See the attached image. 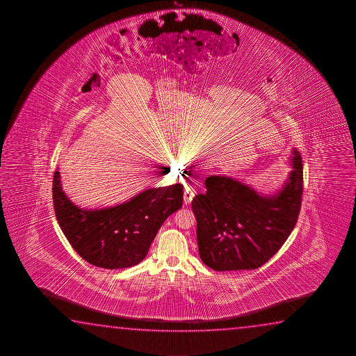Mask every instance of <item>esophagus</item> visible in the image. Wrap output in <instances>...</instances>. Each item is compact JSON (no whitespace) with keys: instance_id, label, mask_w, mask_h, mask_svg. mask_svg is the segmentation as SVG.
Wrapping results in <instances>:
<instances>
[{"instance_id":"obj_1","label":"esophagus","mask_w":356,"mask_h":356,"mask_svg":"<svg viewBox=\"0 0 356 356\" xmlns=\"http://www.w3.org/2000/svg\"><path fill=\"white\" fill-rule=\"evenodd\" d=\"M195 195H196V188L193 186H186L185 192H184V203H185V206L191 204Z\"/></svg>"}]
</instances>
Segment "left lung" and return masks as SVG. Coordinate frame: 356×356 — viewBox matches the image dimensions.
I'll use <instances>...</instances> for the list:
<instances>
[{
	"instance_id": "left-lung-1",
	"label": "left lung",
	"mask_w": 356,
	"mask_h": 356,
	"mask_svg": "<svg viewBox=\"0 0 356 356\" xmlns=\"http://www.w3.org/2000/svg\"><path fill=\"white\" fill-rule=\"evenodd\" d=\"M288 180L274 195H262L227 175L207 177L206 193L197 195V243L202 262L218 272L263 266L278 252L299 218L302 160L293 150Z\"/></svg>"
}]
</instances>
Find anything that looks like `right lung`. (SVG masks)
I'll return each mask as SVG.
<instances>
[{
    "label": "right lung",
    "mask_w": 356,
    "mask_h": 356,
    "mask_svg": "<svg viewBox=\"0 0 356 356\" xmlns=\"http://www.w3.org/2000/svg\"><path fill=\"white\" fill-rule=\"evenodd\" d=\"M52 200L57 222L74 251L100 268L121 269L145 259L163 222L182 207L184 188L177 184L149 188L118 206L82 209L62 190L56 170Z\"/></svg>",
    "instance_id": "add662e5"
}]
</instances>
